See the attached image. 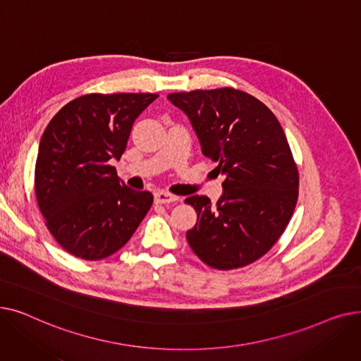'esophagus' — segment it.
<instances>
[{
    "label": "esophagus",
    "instance_id": "34e87169",
    "mask_svg": "<svg viewBox=\"0 0 361 361\" xmlns=\"http://www.w3.org/2000/svg\"><path fill=\"white\" fill-rule=\"evenodd\" d=\"M155 202L161 203V204H168V203L178 202V197L174 196V195H171V193H166V192H157L155 193Z\"/></svg>",
    "mask_w": 361,
    "mask_h": 361
}]
</instances>
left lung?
I'll return each instance as SVG.
<instances>
[{
    "label": "left lung",
    "instance_id": "left-lung-1",
    "mask_svg": "<svg viewBox=\"0 0 361 361\" xmlns=\"http://www.w3.org/2000/svg\"><path fill=\"white\" fill-rule=\"evenodd\" d=\"M185 112L203 155L218 162L224 193L187 197L197 222L185 237L207 267L243 268L268 253L286 231L298 199V169L274 112L252 94L221 87L169 93Z\"/></svg>",
    "mask_w": 361,
    "mask_h": 361
}]
</instances>
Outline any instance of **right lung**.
<instances>
[{"label":"right lung","mask_w":361,"mask_h":361,"mask_svg":"<svg viewBox=\"0 0 361 361\" xmlns=\"http://www.w3.org/2000/svg\"><path fill=\"white\" fill-rule=\"evenodd\" d=\"M157 93H89L55 114L35 165L45 225L70 255L101 260L120 250L154 203L120 183L112 159L124 154L133 123Z\"/></svg>","instance_id":"add662e5"}]
</instances>
